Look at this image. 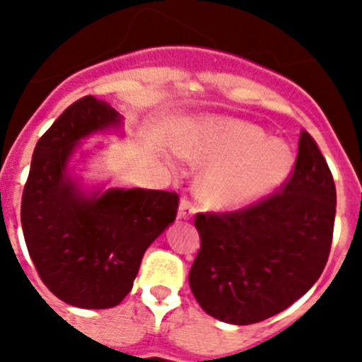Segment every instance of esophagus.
Returning a JSON list of instances; mask_svg holds the SVG:
<instances>
[{
    "mask_svg": "<svg viewBox=\"0 0 362 362\" xmlns=\"http://www.w3.org/2000/svg\"><path fill=\"white\" fill-rule=\"evenodd\" d=\"M196 214V204L192 203L188 197H183L181 203H179V210H177V217L179 219H192Z\"/></svg>",
    "mask_w": 362,
    "mask_h": 362,
    "instance_id": "esophagus-1",
    "label": "esophagus"
}]
</instances>
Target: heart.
I'll list each match as a JSON object with an SVG mask.
<instances>
[{"label": "heart", "mask_w": 362, "mask_h": 362, "mask_svg": "<svg viewBox=\"0 0 362 362\" xmlns=\"http://www.w3.org/2000/svg\"><path fill=\"white\" fill-rule=\"evenodd\" d=\"M175 152L210 163L199 179V196L217 209H238L270 196L286 181L296 153L261 127L230 117H204L185 130Z\"/></svg>", "instance_id": "b5f03b06"}]
</instances>
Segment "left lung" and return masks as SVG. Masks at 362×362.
<instances>
[{
	"label": "left lung",
	"mask_w": 362,
	"mask_h": 362,
	"mask_svg": "<svg viewBox=\"0 0 362 362\" xmlns=\"http://www.w3.org/2000/svg\"><path fill=\"white\" fill-rule=\"evenodd\" d=\"M335 183L317 143L300 132L281 190L235 212L196 216L201 248L188 274L201 308L230 325H254L305 296L325 270Z\"/></svg>",
	"instance_id": "left-lung-1"
}]
</instances>
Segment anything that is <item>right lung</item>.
Listing matches in <instances>:
<instances>
[{
  "mask_svg": "<svg viewBox=\"0 0 362 362\" xmlns=\"http://www.w3.org/2000/svg\"><path fill=\"white\" fill-rule=\"evenodd\" d=\"M119 123V114L94 95L70 105L37 141L21 197L32 263L54 296L78 308L119 305L132 290L145 250L177 216L175 192L85 194L66 174L79 139Z\"/></svg>",
  "mask_w": 362,
  "mask_h": 362,
  "instance_id": "1",
  "label": "right lung"
}]
</instances>
